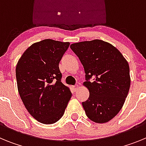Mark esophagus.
<instances>
[{
    "label": "esophagus",
    "instance_id": "1",
    "mask_svg": "<svg viewBox=\"0 0 146 146\" xmlns=\"http://www.w3.org/2000/svg\"><path fill=\"white\" fill-rule=\"evenodd\" d=\"M78 88H79V86H77V85H76V86H72V89L74 90V91H77V89H78Z\"/></svg>",
    "mask_w": 146,
    "mask_h": 146
}]
</instances>
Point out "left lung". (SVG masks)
<instances>
[{
    "mask_svg": "<svg viewBox=\"0 0 146 146\" xmlns=\"http://www.w3.org/2000/svg\"><path fill=\"white\" fill-rule=\"evenodd\" d=\"M70 48L86 73L83 85L90 94L82 104L86 115L96 123L108 122L119 113L129 91L128 62L118 49L102 40L72 44Z\"/></svg>",
    "mask_w": 146,
    "mask_h": 146,
    "instance_id": "1",
    "label": "left lung"
}]
</instances>
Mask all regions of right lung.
<instances>
[{
	"label": "right lung",
	"mask_w": 146,
	"mask_h": 146,
	"mask_svg": "<svg viewBox=\"0 0 146 146\" xmlns=\"http://www.w3.org/2000/svg\"><path fill=\"white\" fill-rule=\"evenodd\" d=\"M69 42L44 39L34 43L23 54L16 66L18 92L32 116L44 124L64 115L72 93L61 82L59 63Z\"/></svg>",
	"instance_id": "right-lung-1"
}]
</instances>
